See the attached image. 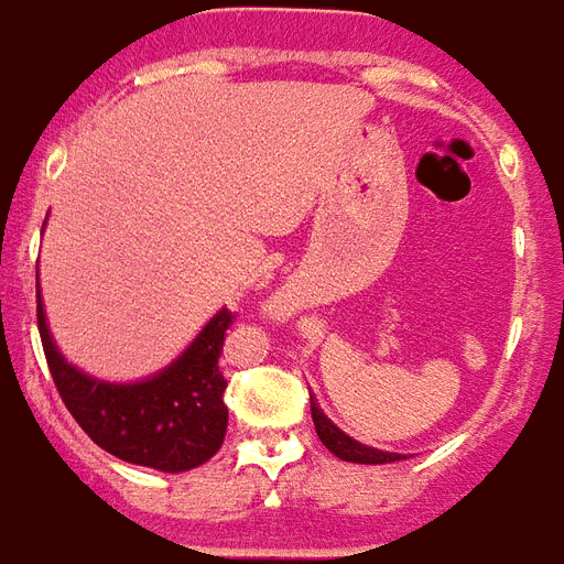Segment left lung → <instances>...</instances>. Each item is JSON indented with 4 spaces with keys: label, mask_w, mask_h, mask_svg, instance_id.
<instances>
[{
    "label": "left lung",
    "mask_w": 564,
    "mask_h": 564,
    "mask_svg": "<svg viewBox=\"0 0 564 564\" xmlns=\"http://www.w3.org/2000/svg\"><path fill=\"white\" fill-rule=\"evenodd\" d=\"M310 411H313V423L315 432L322 437L324 446L333 452L336 457L347 460V464H393V460H405V455H397V452H382V448L365 446V443L354 441V437H347L341 429H338L322 409H318V402L310 393Z\"/></svg>",
    "instance_id": "obj_1"
}]
</instances>
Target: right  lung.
Listing matches in <instances>:
<instances>
[{"label": "right lung", "instance_id": "obj_1", "mask_svg": "<svg viewBox=\"0 0 564 564\" xmlns=\"http://www.w3.org/2000/svg\"><path fill=\"white\" fill-rule=\"evenodd\" d=\"M36 324L59 397L104 452L159 473H187L217 455L228 429L226 377L219 370L231 324L226 306L167 368L139 382H104L66 361L54 345L40 292Z\"/></svg>", "mask_w": 564, "mask_h": 564}]
</instances>
